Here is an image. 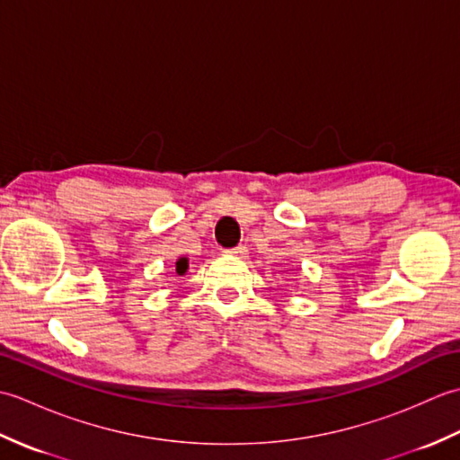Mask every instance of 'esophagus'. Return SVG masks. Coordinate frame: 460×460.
<instances>
[{
  "label": "esophagus",
  "instance_id": "obj_1",
  "mask_svg": "<svg viewBox=\"0 0 460 460\" xmlns=\"http://www.w3.org/2000/svg\"><path fill=\"white\" fill-rule=\"evenodd\" d=\"M227 252H229V255H233V257H245L247 255V247L245 245H237V247H233V249H227Z\"/></svg>",
  "mask_w": 460,
  "mask_h": 460
}]
</instances>
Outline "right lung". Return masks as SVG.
<instances>
[{
	"mask_svg": "<svg viewBox=\"0 0 460 460\" xmlns=\"http://www.w3.org/2000/svg\"><path fill=\"white\" fill-rule=\"evenodd\" d=\"M175 272H178V275H185V272H188V259H178V262H175Z\"/></svg>",
	"mask_w": 460,
	"mask_h": 460,
	"instance_id": "obj_1",
	"label": "right lung"
}]
</instances>
